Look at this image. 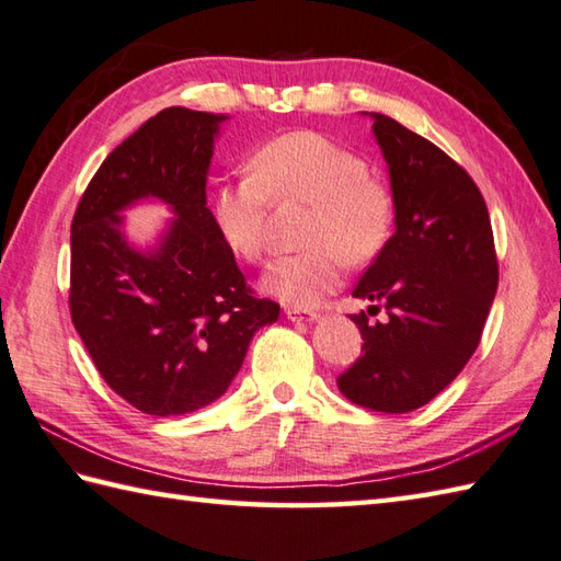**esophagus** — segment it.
Returning a JSON list of instances; mask_svg holds the SVG:
<instances>
[{
    "label": "esophagus",
    "instance_id": "1",
    "mask_svg": "<svg viewBox=\"0 0 561 561\" xmlns=\"http://www.w3.org/2000/svg\"><path fill=\"white\" fill-rule=\"evenodd\" d=\"M284 316H287L291 323H311V320L318 318V313L311 311V308H301V306H287L284 308Z\"/></svg>",
    "mask_w": 561,
    "mask_h": 561
}]
</instances>
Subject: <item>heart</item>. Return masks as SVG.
<instances>
[{
    "label": "heart",
    "instance_id": "b5f03b06",
    "mask_svg": "<svg viewBox=\"0 0 561 561\" xmlns=\"http://www.w3.org/2000/svg\"><path fill=\"white\" fill-rule=\"evenodd\" d=\"M253 173L214 187L211 219L233 255L255 262L267 250L272 202H311L301 253L272 260L262 289L284 304L313 306L342 282L350 265L380 255L396 229V195L368 173L362 153L313 129L272 137L250 159Z\"/></svg>",
    "mask_w": 561,
    "mask_h": 561
}]
</instances>
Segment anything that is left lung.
<instances>
[{
  "label": "left lung",
  "mask_w": 561,
  "mask_h": 561,
  "mask_svg": "<svg viewBox=\"0 0 561 561\" xmlns=\"http://www.w3.org/2000/svg\"><path fill=\"white\" fill-rule=\"evenodd\" d=\"M374 135L396 195V233L354 287L356 299L386 308L368 323L362 356L337 378L362 408L402 414L434 400L482 337L499 284L494 233L480 187L432 141L388 115L371 113Z\"/></svg>",
  "instance_id": "8db88e82"
}]
</instances>
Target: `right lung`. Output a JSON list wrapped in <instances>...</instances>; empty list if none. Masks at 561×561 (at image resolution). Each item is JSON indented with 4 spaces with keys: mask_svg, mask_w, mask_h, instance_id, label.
Listing matches in <instances>:
<instances>
[{
    "mask_svg": "<svg viewBox=\"0 0 561 561\" xmlns=\"http://www.w3.org/2000/svg\"><path fill=\"white\" fill-rule=\"evenodd\" d=\"M224 121L190 108L149 117L101 163L71 221V323L105 383L145 414L221 398L255 332L279 318V304L253 296L207 207ZM141 198L176 217L147 251L126 241L119 217Z\"/></svg>",
    "mask_w": 561,
    "mask_h": 561,
    "instance_id": "obj_1",
    "label": "right lung"
}]
</instances>
